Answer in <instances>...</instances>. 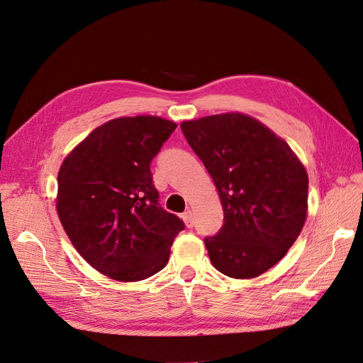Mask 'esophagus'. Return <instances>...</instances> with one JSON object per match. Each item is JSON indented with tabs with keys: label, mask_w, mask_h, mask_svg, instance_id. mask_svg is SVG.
Returning <instances> with one entry per match:
<instances>
[{
	"label": "esophagus",
	"mask_w": 363,
	"mask_h": 363,
	"mask_svg": "<svg viewBox=\"0 0 363 363\" xmlns=\"http://www.w3.org/2000/svg\"><path fill=\"white\" fill-rule=\"evenodd\" d=\"M183 219H184V223H186V225H188L189 228H192L194 227V215H192V211H186L184 213H183Z\"/></svg>",
	"instance_id": "obj_1"
}]
</instances>
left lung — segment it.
<instances>
[{"label": "left lung", "instance_id": "1", "mask_svg": "<svg viewBox=\"0 0 363 363\" xmlns=\"http://www.w3.org/2000/svg\"><path fill=\"white\" fill-rule=\"evenodd\" d=\"M180 127L223 204V227L204 239L212 265L233 279L260 276L286 255L304 225L309 179L303 163L281 138L244 113Z\"/></svg>", "mask_w": 363, "mask_h": 363}]
</instances>
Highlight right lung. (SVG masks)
<instances>
[{
	"instance_id": "obj_1",
	"label": "right lung",
	"mask_w": 363,
	"mask_h": 363,
	"mask_svg": "<svg viewBox=\"0 0 363 363\" xmlns=\"http://www.w3.org/2000/svg\"><path fill=\"white\" fill-rule=\"evenodd\" d=\"M175 127L151 115L116 118L96 127L62 163L60 223L80 256L113 280L155 276L184 228L159 204L150 169Z\"/></svg>"
}]
</instances>
